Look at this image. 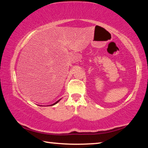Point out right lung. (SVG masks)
<instances>
[{
	"label": "right lung",
	"instance_id": "1",
	"mask_svg": "<svg viewBox=\"0 0 148 148\" xmlns=\"http://www.w3.org/2000/svg\"><path fill=\"white\" fill-rule=\"evenodd\" d=\"M60 101H61V99H59V100H58V101H57V102H55V103H53V104H51V105H49V106H53V105H55V104H56L57 103V102H59Z\"/></svg>",
	"mask_w": 148,
	"mask_h": 148
}]
</instances>
